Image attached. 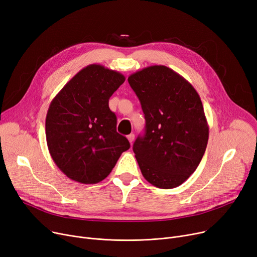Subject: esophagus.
<instances>
[{
	"label": "esophagus",
	"instance_id": "34e87169",
	"mask_svg": "<svg viewBox=\"0 0 257 257\" xmlns=\"http://www.w3.org/2000/svg\"><path fill=\"white\" fill-rule=\"evenodd\" d=\"M134 138H136V136H134V134H133V133H130V134H129V136L127 137L128 141H129L130 143H132V142L134 141Z\"/></svg>",
	"mask_w": 257,
	"mask_h": 257
}]
</instances>
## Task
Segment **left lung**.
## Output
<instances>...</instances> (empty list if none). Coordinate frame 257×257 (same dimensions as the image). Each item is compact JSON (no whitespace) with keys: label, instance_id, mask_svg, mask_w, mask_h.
Here are the masks:
<instances>
[{"label":"left lung","instance_id":"8db88e82","mask_svg":"<svg viewBox=\"0 0 257 257\" xmlns=\"http://www.w3.org/2000/svg\"><path fill=\"white\" fill-rule=\"evenodd\" d=\"M145 114V134L133 152L145 179L156 187L182 184L198 168L208 142L203 105L193 85L165 65L129 76Z\"/></svg>","mask_w":257,"mask_h":257}]
</instances>
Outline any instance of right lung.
<instances>
[{"label": "right lung", "instance_id": "add662e5", "mask_svg": "<svg viewBox=\"0 0 257 257\" xmlns=\"http://www.w3.org/2000/svg\"><path fill=\"white\" fill-rule=\"evenodd\" d=\"M125 76L100 64L78 72L56 94L46 117V138L54 163L70 179L98 183L130 148L116 132L108 105Z\"/></svg>", "mask_w": 257, "mask_h": 257}]
</instances>
